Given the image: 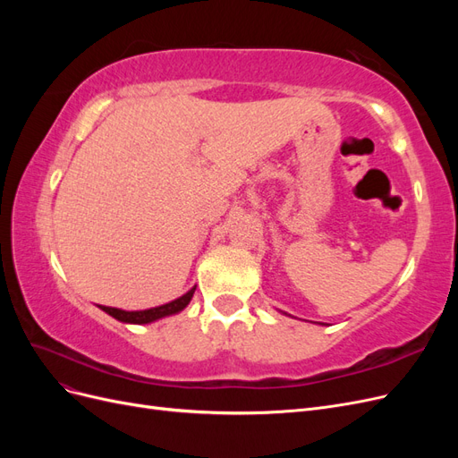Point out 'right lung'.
Here are the masks:
<instances>
[{
	"label": "right lung",
	"mask_w": 458,
	"mask_h": 458,
	"mask_svg": "<svg viewBox=\"0 0 458 458\" xmlns=\"http://www.w3.org/2000/svg\"><path fill=\"white\" fill-rule=\"evenodd\" d=\"M197 286H192L187 294H183L182 298H177L170 303H164V306H158V308H150V310H143V311H123V310H118V308H106V306H99L105 313H108L110 317L118 318V321L122 323H131V325H147V323H152V321H158V318L162 317H168V315H175L182 310H185L189 306V301L192 298V294H195Z\"/></svg>",
	"instance_id": "add662e5"
}]
</instances>
